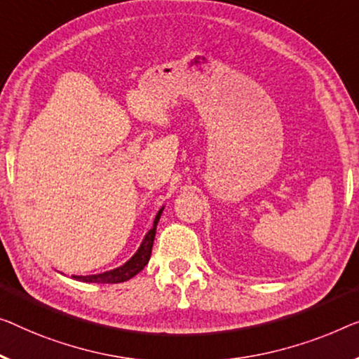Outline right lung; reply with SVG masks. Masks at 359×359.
<instances>
[{
  "label": "right lung",
  "instance_id": "1",
  "mask_svg": "<svg viewBox=\"0 0 359 359\" xmlns=\"http://www.w3.org/2000/svg\"><path fill=\"white\" fill-rule=\"evenodd\" d=\"M164 208L158 211L156 217H154L153 227L149 229L148 233L143 238V242L140 245V248L137 250V253L132 256L130 259L127 261L126 264H122L116 269L108 271V272H101V274H93V276H72L76 280L80 282H92V283H119V282H126L128 279H132L133 276H137L143 267L148 264L149 256H151V248H153V242H154V235H156V226L159 222V217H161Z\"/></svg>",
  "mask_w": 359,
  "mask_h": 359
}]
</instances>
